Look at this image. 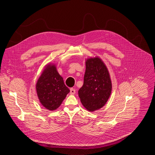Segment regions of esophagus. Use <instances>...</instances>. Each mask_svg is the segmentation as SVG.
Listing matches in <instances>:
<instances>
[{"mask_svg": "<svg viewBox=\"0 0 155 155\" xmlns=\"http://www.w3.org/2000/svg\"><path fill=\"white\" fill-rule=\"evenodd\" d=\"M70 94L71 95H74L75 94V89L74 88L70 89Z\"/></svg>", "mask_w": 155, "mask_h": 155, "instance_id": "34e87169", "label": "esophagus"}]
</instances>
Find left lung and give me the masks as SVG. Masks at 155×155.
Wrapping results in <instances>:
<instances>
[{
    "label": "left lung",
    "instance_id": "1",
    "mask_svg": "<svg viewBox=\"0 0 155 155\" xmlns=\"http://www.w3.org/2000/svg\"><path fill=\"white\" fill-rule=\"evenodd\" d=\"M84 84L78 91L81 103L90 111L102 108L111 92V81L107 68L98 57L86 60Z\"/></svg>",
    "mask_w": 155,
    "mask_h": 155
}]
</instances>
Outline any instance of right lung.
Instances as JSON below:
<instances>
[{
    "label": "right lung",
    "mask_w": 155,
    "mask_h": 155,
    "mask_svg": "<svg viewBox=\"0 0 155 155\" xmlns=\"http://www.w3.org/2000/svg\"><path fill=\"white\" fill-rule=\"evenodd\" d=\"M36 90L39 102L51 111L58 109L70 92L54 64L45 66L37 81Z\"/></svg>",
    "instance_id": "add662e5"
}]
</instances>
